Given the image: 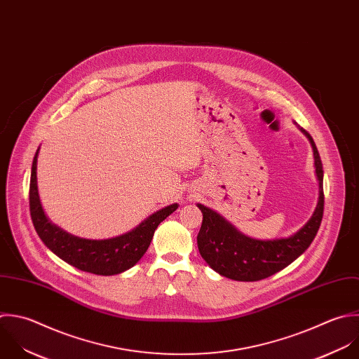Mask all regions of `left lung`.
Wrapping results in <instances>:
<instances>
[{"label":"left lung","mask_w":359,"mask_h":359,"mask_svg":"<svg viewBox=\"0 0 359 359\" xmlns=\"http://www.w3.org/2000/svg\"><path fill=\"white\" fill-rule=\"evenodd\" d=\"M297 124V123H295ZM313 149L315 173L319 182L318 205L311 219L294 235L280 239H255L238 231L217 211L197 204L203 224L197 236L201 257L218 274L235 281L264 280L295 262L313 242L323 218V165L311 134L297 124Z\"/></svg>","instance_id":"1"}]
</instances>
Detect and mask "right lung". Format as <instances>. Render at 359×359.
I'll list each match as a JSON object with an SVG mask.
<instances>
[{
	"label": "right lung",
	"mask_w": 359,
	"mask_h": 359,
	"mask_svg": "<svg viewBox=\"0 0 359 359\" xmlns=\"http://www.w3.org/2000/svg\"><path fill=\"white\" fill-rule=\"evenodd\" d=\"M37 148L30 172L29 207L33 226L41 242L61 260L75 269L96 276H114L135 266L148 250L158 225L175 212L179 204H170L144 219L130 232L110 239H85L74 236L53 224L41 207L37 190Z\"/></svg>",
	"instance_id": "1"
}]
</instances>
